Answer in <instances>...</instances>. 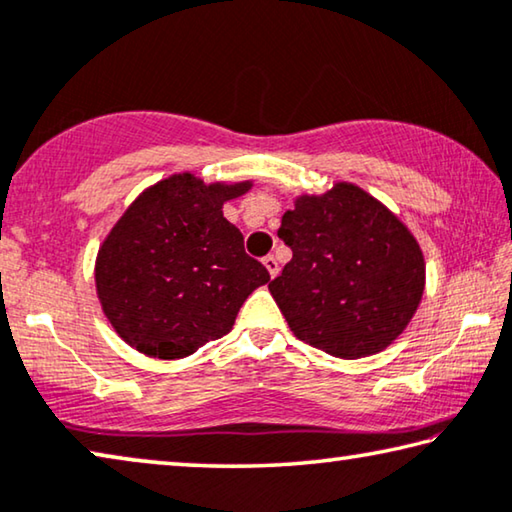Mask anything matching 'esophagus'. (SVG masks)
Returning <instances> with one entry per match:
<instances>
[{
	"label": "esophagus",
	"instance_id": "34e87169",
	"mask_svg": "<svg viewBox=\"0 0 512 512\" xmlns=\"http://www.w3.org/2000/svg\"><path fill=\"white\" fill-rule=\"evenodd\" d=\"M264 266H266V271L271 273V278H275V275L280 273V266H278V259H275L273 255H266L264 257Z\"/></svg>",
	"mask_w": 512,
	"mask_h": 512
}]
</instances>
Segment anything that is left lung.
I'll return each instance as SVG.
<instances>
[{"mask_svg": "<svg viewBox=\"0 0 512 512\" xmlns=\"http://www.w3.org/2000/svg\"><path fill=\"white\" fill-rule=\"evenodd\" d=\"M278 237L294 257L269 289L300 342L364 358L392 344L417 312L426 280L419 243L360 186L339 182L296 198Z\"/></svg>", "mask_w": 512, "mask_h": 512, "instance_id": "8db88e82", "label": "left lung"}]
</instances>
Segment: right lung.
Masks as SVG:
<instances>
[{"mask_svg":"<svg viewBox=\"0 0 512 512\" xmlns=\"http://www.w3.org/2000/svg\"><path fill=\"white\" fill-rule=\"evenodd\" d=\"M250 186L170 175L113 225L97 253L95 285L129 346L159 360L186 358L227 335L243 300L271 280L223 216V202Z\"/></svg>","mask_w":512,"mask_h":512,"instance_id":"add662e5","label":"right lung"}]
</instances>
